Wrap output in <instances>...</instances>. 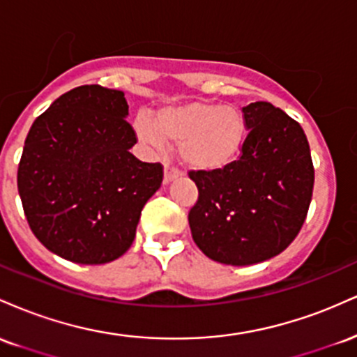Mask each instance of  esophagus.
Here are the masks:
<instances>
[{
	"label": "esophagus",
	"mask_w": 357,
	"mask_h": 357,
	"mask_svg": "<svg viewBox=\"0 0 357 357\" xmlns=\"http://www.w3.org/2000/svg\"><path fill=\"white\" fill-rule=\"evenodd\" d=\"M181 169L179 167H176L173 165H169V162H166L165 165V183H169L173 181V179L178 178V176H181Z\"/></svg>",
	"instance_id": "34e87169"
}]
</instances>
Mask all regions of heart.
Instances as JSON below:
<instances>
[{"mask_svg":"<svg viewBox=\"0 0 357 357\" xmlns=\"http://www.w3.org/2000/svg\"><path fill=\"white\" fill-rule=\"evenodd\" d=\"M134 127L139 139L155 149L166 142L179 144L183 161L199 171H218L235 161L248 130L241 109L203 100L162 109L155 121L139 116Z\"/></svg>","mask_w":357,"mask_h":357,"instance_id":"obj_1","label":"heart"}]
</instances>
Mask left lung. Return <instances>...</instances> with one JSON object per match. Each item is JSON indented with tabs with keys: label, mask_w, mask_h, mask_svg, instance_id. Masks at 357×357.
<instances>
[{
	"label": "left lung",
	"mask_w": 357,
	"mask_h": 357,
	"mask_svg": "<svg viewBox=\"0 0 357 357\" xmlns=\"http://www.w3.org/2000/svg\"><path fill=\"white\" fill-rule=\"evenodd\" d=\"M243 110L248 134L236 161L218 171H190L198 202L191 235L211 260L252 265L292 243L304 225L314 188L310 147L301 124L270 102Z\"/></svg>",
	"instance_id": "left-lung-1"
}]
</instances>
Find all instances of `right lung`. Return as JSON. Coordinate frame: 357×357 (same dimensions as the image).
I'll list each match as a JSON object with an SVG mask.
<instances>
[{
  "label": "right lung",
  "instance_id": "obj_1",
  "mask_svg": "<svg viewBox=\"0 0 357 357\" xmlns=\"http://www.w3.org/2000/svg\"><path fill=\"white\" fill-rule=\"evenodd\" d=\"M124 92L80 85L35 119L18 165V192L33 235L82 265L129 250L147 199L162 183L161 162L139 161Z\"/></svg>",
  "mask_w": 357,
  "mask_h": 357
}]
</instances>
